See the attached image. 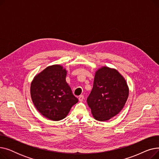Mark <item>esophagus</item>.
I'll use <instances>...</instances> for the list:
<instances>
[{"label":"esophagus","mask_w":159,"mask_h":159,"mask_svg":"<svg viewBox=\"0 0 159 159\" xmlns=\"http://www.w3.org/2000/svg\"><path fill=\"white\" fill-rule=\"evenodd\" d=\"M84 95H80L79 97V101H80V102H82L83 101V100H84Z\"/></svg>","instance_id":"esophagus-1"}]
</instances>
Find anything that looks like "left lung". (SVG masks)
Returning a JSON list of instances; mask_svg holds the SVG:
<instances>
[{
	"instance_id": "obj_1",
	"label": "left lung",
	"mask_w": 159,
	"mask_h": 159,
	"mask_svg": "<svg viewBox=\"0 0 159 159\" xmlns=\"http://www.w3.org/2000/svg\"><path fill=\"white\" fill-rule=\"evenodd\" d=\"M128 96L129 87L122 75L115 68L102 66L95 71L87 102L95 119L107 121L120 112Z\"/></svg>"
}]
</instances>
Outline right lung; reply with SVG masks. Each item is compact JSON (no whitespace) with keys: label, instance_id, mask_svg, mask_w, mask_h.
<instances>
[{"label":"right lung","instance_id":"right-lung-1","mask_svg":"<svg viewBox=\"0 0 159 159\" xmlns=\"http://www.w3.org/2000/svg\"><path fill=\"white\" fill-rule=\"evenodd\" d=\"M66 68L60 64L49 66L33 78L30 86L32 102L38 111L53 121L61 120L78 102L66 82Z\"/></svg>","mask_w":159,"mask_h":159}]
</instances>
